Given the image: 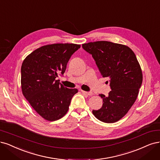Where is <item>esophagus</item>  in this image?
Wrapping results in <instances>:
<instances>
[{"mask_svg":"<svg viewBox=\"0 0 160 160\" xmlns=\"http://www.w3.org/2000/svg\"><path fill=\"white\" fill-rule=\"evenodd\" d=\"M81 92H82V93H83V94H85V95H89V96H91V95H92V94L93 93L92 92H87V91H81Z\"/></svg>","mask_w":160,"mask_h":160,"instance_id":"obj_1","label":"esophagus"}]
</instances>
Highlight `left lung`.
<instances>
[{
    "label": "left lung",
    "mask_w": 160,
    "mask_h": 160,
    "mask_svg": "<svg viewBox=\"0 0 160 160\" xmlns=\"http://www.w3.org/2000/svg\"><path fill=\"white\" fill-rule=\"evenodd\" d=\"M92 55L103 78H110L111 91L101 94L102 107L92 114L106 123L117 122L128 112L136 101L142 82V73L136 55L128 46L107 41L82 45Z\"/></svg>",
    "instance_id": "obj_1"
}]
</instances>
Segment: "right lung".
Here are the masks:
<instances>
[{
  "label": "right lung",
  "mask_w": 160,
  "mask_h": 160,
  "mask_svg": "<svg viewBox=\"0 0 160 160\" xmlns=\"http://www.w3.org/2000/svg\"><path fill=\"white\" fill-rule=\"evenodd\" d=\"M81 46L54 43L38 48L28 56L21 67L23 95L42 118L54 121L67 113L77 89H68L56 80L63 75L72 55Z\"/></svg>",
  "instance_id": "add662e5"
}]
</instances>
